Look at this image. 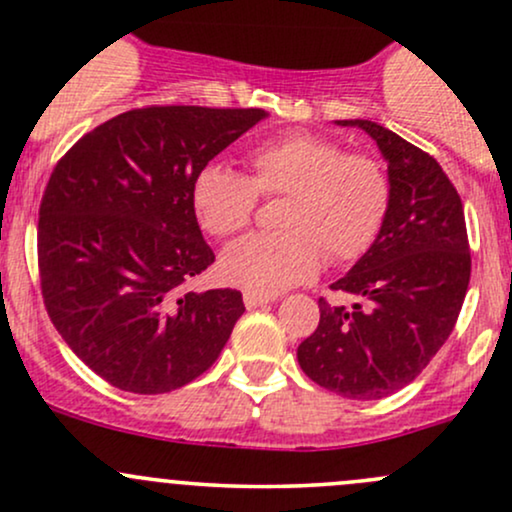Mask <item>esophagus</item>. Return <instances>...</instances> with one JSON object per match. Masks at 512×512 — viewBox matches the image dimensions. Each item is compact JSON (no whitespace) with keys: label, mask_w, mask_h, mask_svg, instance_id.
<instances>
[{"label":"esophagus","mask_w":512,"mask_h":512,"mask_svg":"<svg viewBox=\"0 0 512 512\" xmlns=\"http://www.w3.org/2000/svg\"><path fill=\"white\" fill-rule=\"evenodd\" d=\"M245 306L250 308H260V306H267V303H272L274 301V296H260V294H252V291H245Z\"/></svg>","instance_id":"obj_1"}]
</instances>
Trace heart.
Returning <instances> with one entry per match:
<instances>
[{"instance_id":"b5f03b06","label":"heart","mask_w":512,"mask_h":512,"mask_svg":"<svg viewBox=\"0 0 512 512\" xmlns=\"http://www.w3.org/2000/svg\"><path fill=\"white\" fill-rule=\"evenodd\" d=\"M240 174L206 165L194 177L192 206L201 228L230 238L250 226L257 194H284L274 233H255L223 250L218 274L226 284L277 296L308 282L323 267L355 262L384 228L391 179L372 155L345 153L333 138L291 131L247 153Z\"/></svg>"}]
</instances>
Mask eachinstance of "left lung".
Here are the masks:
<instances>
[{
	"label": "left lung",
	"mask_w": 512,
	"mask_h": 512,
	"mask_svg": "<svg viewBox=\"0 0 512 512\" xmlns=\"http://www.w3.org/2000/svg\"><path fill=\"white\" fill-rule=\"evenodd\" d=\"M338 123L379 145L391 209L374 245L330 286L357 301L318 299V328L296 357L323 389L376 401L411 384L445 345L469 289L471 252L462 199L435 157L374 121Z\"/></svg>",
	"instance_id": "8db88e82"
}]
</instances>
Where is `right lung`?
Listing matches in <instances>:
<instances>
[{
  "label": "right lung",
  "mask_w": 512,
  "mask_h": 512,
  "mask_svg": "<svg viewBox=\"0 0 512 512\" xmlns=\"http://www.w3.org/2000/svg\"><path fill=\"white\" fill-rule=\"evenodd\" d=\"M262 109L145 106L60 157L38 211L43 303L70 350L111 386L167 393L216 362L245 313L235 289L184 291L216 260L194 177Z\"/></svg>",
  "instance_id": "right-lung-1"
}]
</instances>
